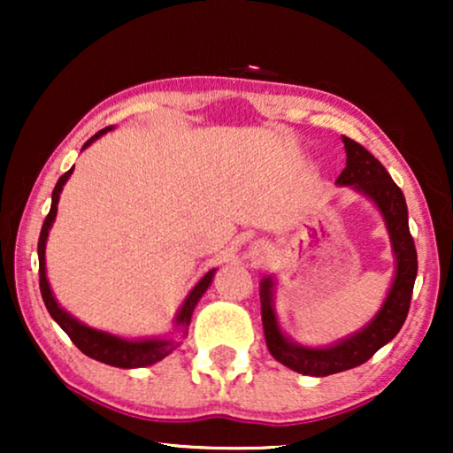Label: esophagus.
Wrapping results in <instances>:
<instances>
[{
  "mask_svg": "<svg viewBox=\"0 0 453 453\" xmlns=\"http://www.w3.org/2000/svg\"><path fill=\"white\" fill-rule=\"evenodd\" d=\"M270 251H272V247H270L268 241H264V239L251 241V243H250V256L253 259H265L270 256Z\"/></svg>",
  "mask_w": 453,
  "mask_h": 453,
  "instance_id": "34e87169",
  "label": "esophagus"
}]
</instances>
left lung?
Listing matches in <instances>:
<instances>
[{
	"label": "left lung",
	"mask_w": 453,
	"mask_h": 453,
	"mask_svg": "<svg viewBox=\"0 0 453 453\" xmlns=\"http://www.w3.org/2000/svg\"><path fill=\"white\" fill-rule=\"evenodd\" d=\"M342 142L346 150V166L336 179V185L355 189L357 194L367 197L380 210L381 219L386 222L389 243H392L395 270L392 287H389L386 299L371 321H367L358 332H352L350 336L340 338L327 346L299 344L282 332L274 305L276 278L272 274L262 278L259 301H262L264 334L270 355L284 367L311 377H326L358 367V365L369 361L381 346L392 342L408 315L418 268L402 189L392 181L386 166L373 154L346 135H342Z\"/></svg>",
	"instance_id": "1"
}]
</instances>
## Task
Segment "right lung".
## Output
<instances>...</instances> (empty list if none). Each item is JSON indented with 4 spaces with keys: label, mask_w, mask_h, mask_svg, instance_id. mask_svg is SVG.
<instances>
[{
    "label": "right lung",
    "mask_w": 453,
    "mask_h": 453,
    "mask_svg": "<svg viewBox=\"0 0 453 453\" xmlns=\"http://www.w3.org/2000/svg\"><path fill=\"white\" fill-rule=\"evenodd\" d=\"M113 126L101 129L96 132L92 138L86 142L82 146V150H86L92 142H96L101 135L111 132ZM73 166L65 175L59 177V181L55 183L53 196H51V210H49L45 222H42L41 228V237H39V284H41V295L42 301H45L47 311L51 313V318L58 321L61 330H64L67 336L72 338V342L78 346L80 350L84 352L86 357L95 358V361H101L104 365H111V367H119V369H138V367H148V365H154L158 361H163L165 357H169L173 350L177 349L179 344V336L185 338L188 336V327L191 321V313L197 305V301L202 299L203 293H206L210 284H212V278L216 274V268L206 272L200 278V282L196 284L194 288L189 290V295L185 296L183 305L179 307V311L173 319V327L175 332L171 336H163V338H121L115 336V334L96 330V327H90L82 324V321L73 318L72 313H67L64 307L59 305L58 299H55L51 287H49L47 280V264H45V247H47V239H49V231H51L55 216H58V203H59V194L64 189V185L67 183V179L72 177Z\"/></svg>",
    "instance_id": "obj_1"
}]
</instances>
